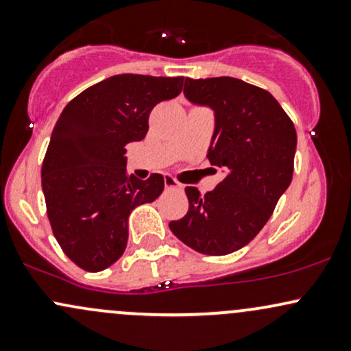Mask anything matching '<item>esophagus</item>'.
Returning a JSON list of instances; mask_svg holds the SVG:
<instances>
[{
    "label": "esophagus",
    "mask_w": 351,
    "mask_h": 351,
    "mask_svg": "<svg viewBox=\"0 0 351 351\" xmlns=\"http://www.w3.org/2000/svg\"><path fill=\"white\" fill-rule=\"evenodd\" d=\"M165 188L167 189H181V184L173 176H165Z\"/></svg>",
    "instance_id": "1"
}]
</instances>
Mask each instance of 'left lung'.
<instances>
[{
	"instance_id": "obj_1",
	"label": "left lung",
	"mask_w": 351,
	"mask_h": 351,
	"mask_svg": "<svg viewBox=\"0 0 351 351\" xmlns=\"http://www.w3.org/2000/svg\"><path fill=\"white\" fill-rule=\"evenodd\" d=\"M184 95L215 110L208 158L226 176L206 195L184 188L188 213L170 229L195 251L226 256L259 234L291 184L295 127L267 90L241 79L186 77Z\"/></svg>"
}]
</instances>
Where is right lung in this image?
Returning <instances> with one entry per match:
<instances>
[{
    "label": "right lung",
    "mask_w": 351,
    "mask_h": 351,
    "mask_svg": "<svg viewBox=\"0 0 351 351\" xmlns=\"http://www.w3.org/2000/svg\"><path fill=\"white\" fill-rule=\"evenodd\" d=\"M184 77L112 75L67 104L52 130L41 181L47 217L64 254L99 272L120 259L128 216L162 195L163 176L127 175L125 147L145 138L156 104L175 99Z\"/></svg>",
    "instance_id": "right-lung-1"
}]
</instances>
